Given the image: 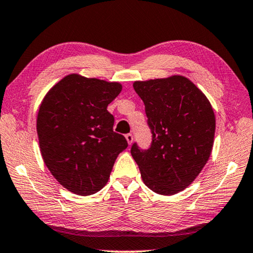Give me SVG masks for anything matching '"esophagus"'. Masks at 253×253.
Listing matches in <instances>:
<instances>
[{
    "mask_svg": "<svg viewBox=\"0 0 253 253\" xmlns=\"http://www.w3.org/2000/svg\"><path fill=\"white\" fill-rule=\"evenodd\" d=\"M126 139L127 144L131 145V144H132V141H133V135L131 134V133H126Z\"/></svg>",
    "mask_w": 253,
    "mask_h": 253,
    "instance_id": "1",
    "label": "esophagus"
}]
</instances>
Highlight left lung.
<instances>
[{
    "label": "left lung",
    "mask_w": 253,
    "mask_h": 253,
    "mask_svg": "<svg viewBox=\"0 0 253 253\" xmlns=\"http://www.w3.org/2000/svg\"><path fill=\"white\" fill-rule=\"evenodd\" d=\"M145 104L152 142L131 155L145 185L161 195H173L194 181L213 146L215 119L210 101L184 76L133 83Z\"/></svg>",
    "instance_id": "left-lung-1"
}]
</instances>
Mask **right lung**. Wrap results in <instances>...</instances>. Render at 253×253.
Masks as SVG:
<instances>
[{"label":"right lung","mask_w":253,"mask_h":253,"mask_svg":"<svg viewBox=\"0 0 253 253\" xmlns=\"http://www.w3.org/2000/svg\"><path fill=\"white\" fill-rule=\"evenodd\" d=\"M122 85L71 74L43 99L38 114L42 157L54 178L78 195L99 192L107 184L116 157L127 147L113 131L107 106Z\"/></svg>","instance_id":"right-lung-1"}]
</instances>
